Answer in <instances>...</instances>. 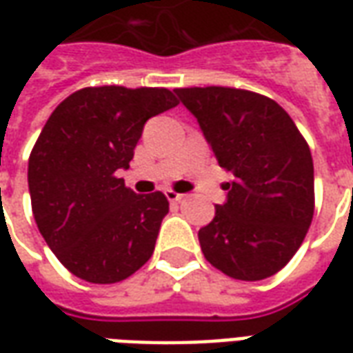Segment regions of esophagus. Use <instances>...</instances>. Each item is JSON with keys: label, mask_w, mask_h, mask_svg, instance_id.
<instances>
[{"label": "esophagus", "mask_w": 353, "mask_h": 353, "mask_svg": "<svg viewBox=\"0 0 353 353\" xmlns=\"http://www.w3.org/2000/svg\"><path fill=\"white\" fill-rule=\"evenodd\" d=\"M164 194H166V199H168L170 202H181V200L185 199V194H181V192L172 191V189H170V191L164 192Z\"/></svg>", "instance_id": "34e87169"}]
</instances>
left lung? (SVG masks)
Listing matches in <instances>:
<instances>
[{
  "instance_id": "obj_1",
  "label": "left lung",
  "mask_w": 353,
  "mask_h": 353,
  "mask_svg": "<svg viewBox=\"0 0 353 353\" xmlns=\"http://www.w3.org/2000/svg\"><path fill=\"white\" fill-rule=\"evenodd\" d=\"M196 117L219 166L234 179L227 202L199 230L210 265L234 280L257 281L288 265L314 215L310 147L263 94L230 87L176 88Z\"/></svg>"
}]
</instances>
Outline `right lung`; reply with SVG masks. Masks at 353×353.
Listing matches in <instances>:
<instances>
[{
  "instance_id": "right-lung-1",
  "label": "right lung",
  "mask_w": 353,
  "mask_h": 353,
  "mask_svg": "<svg viewBox=\"0 0 353 353\" xmlns=\"http://www.w3.org/2000/svg\"><path fill=\"white\" fill-rule=\"evenodd\" d=\"M168 88L87 87L43 126L28 161L37 229L58 261L90 283H117L151 259L168 214L161 191L136 194L119 177L143 124L176 108Z\"/></svg>"
}]
</instances>
